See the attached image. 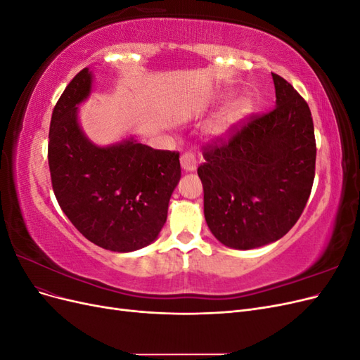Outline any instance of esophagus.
<instances>
[{"instance_id":"1","label":"esophagus","mask_w":360,"mask_h":360,"mask_svg":"<svg viewBox=\"0 0 360 360\" xmlns=\"http://www.w3.org/2000/svg\"><path fill=\"white\" fill-rule=\"evenodd\" d=\"M180 163H181V168L184 171H195L198 165L197 158H195V155H192V153H183L180 158Z\"/></svg>"}]
</instances>
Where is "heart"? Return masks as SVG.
<instances>
[{"instance_id": "b5f03b06", "label": "heart", "mask_w": 360, "mask_h": 360, "mask_svg": "<svg viewBox=\"0 0 360 360\" xmlns=\"http://www.w3.org/2000/svg\"><path fill=\"white\" fill-rule=\"evenodd\" d=\"M249 110V102L245 97H236L222 105L216 114L207 122L205 134L212 139L224 138L230 130L240 122Z\"/></svg>"}]
</instances>
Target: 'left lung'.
<instances>
[{
  "label": "left lung",
  "mask_w": 360,
  "mask_h": 360,
  "mask_svg": "<svg viewBox=\"0 0 360 360\" xmlns=\"http://www.w3.org/2000/svg\"><path fill=\"white\" fill-rule=\"evenodd\" d=\"M276 106L222 146H207L198 167L204 216L212 234L233 249L284 237L308 202L315 176V136L308 103L271 73Z\"/></svg>",
  "instance_id": "obj_1"
}]
</instances>
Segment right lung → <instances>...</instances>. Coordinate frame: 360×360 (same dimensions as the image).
Wrapping results in <instances>:
<instances>
[{
    "mask_svg": "<svg viewBox=\"0 0 360 360\" xmlns=\"http://www.w3.org/2000/svg\"><path fill=\"white\" fill-rule=\"evenodd\" d=\"M93 72L82 69L52 111L48 160L52 189L85 238L114 252L153 243L167 222L180 181L179 153L155 150L126 136L97 146L84 134L78 106L89 99Z\"/></svg>",
    "mask_w": 360,
    "mask_h": 360,
    "instance_id": "right-lung-1",
    "label": "right lung"
}]
</instances>
